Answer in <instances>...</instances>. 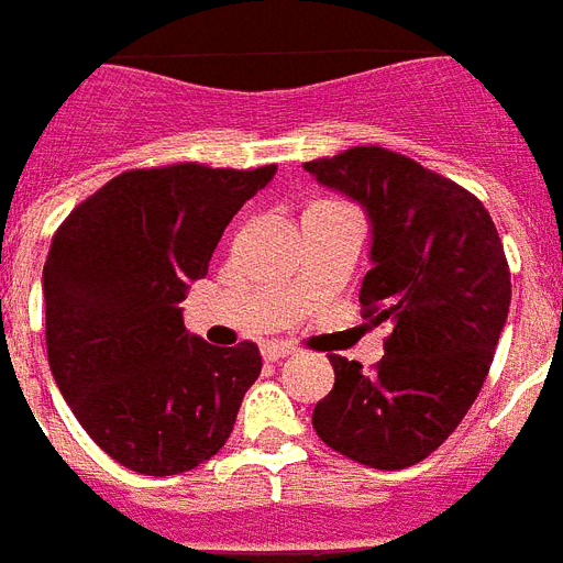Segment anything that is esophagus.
Listing matches in <instances>:
<instances>
[{
  "mask_svg": "<svg viewBox=\"0 0 563 563\" xmlns=\"http://www.w3.org/2000/svg\"><path fill=\"white\" fill-rule=\"evenodd\" d=\"M295 353L289 344H280V341H268V344H263V358L266 361H283L289 358V355Z\"/></svg>",
  "mask_w": 563,
  "mask_h": 563,
  "instance_id": "esophagus-1",
  "label": "esophagus"
}]
</instances>
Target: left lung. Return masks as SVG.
I'll use <instances>...</instances> for the list:
<instances>
[{"mask_svg": "<svg viewBox=\"0 0 563 563\" xmlns=\"http://www.w3.org/2000/svg\"><path fill=\"white\" fill-rule=\"evenodd\" d=\"M303 170L364 210L358 300L373 327H393L373 373L329 355L335 387L314 405V431L355 463L408 468L454 433L486 382L509 318L504 245L479 199L390 150L353 147Z\"/></svg>", "mask_w": 563, "mask_h": 563, "instance_id": "left-lung-1", "label": "left lung"}]
</instances>
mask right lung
<instances>
[{"label": "right lung", "mask_w": 563, "mask_h": 563, "mask_svg": "<svg viewBox=\"0 0 563 563\" xmlns=\"http://www.w3.org/2000/svg\"><path fill=\"white\" fill-rule=\"evenodd\" d=\"M274 173V164L121 173L54 234L43 268L54 382L84 431L132 472H190L234 431L263 369L260 350L210 346L187 332L178 303Z\"/></svg>", "instance_id": "add662e5"}]
</instances>
